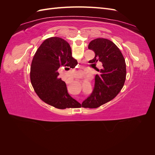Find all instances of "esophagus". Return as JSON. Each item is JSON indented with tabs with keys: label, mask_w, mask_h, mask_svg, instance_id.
<instances>
[{
	"label": "esophagus",
	"mask_w": 155,
	"mask_h": 155,
	"mask_svg": "<svg viewBox=\"0 0 155 155\" xmlns=\"http://www.w3.org/2000/svg\"><path fill=\"white\" fill-rule=\"evenodd\" d=\"M70 83V81H67V84H68V83Z\"/></svg>",
	"instance_id": "esophagus-1"
}]
</instances>
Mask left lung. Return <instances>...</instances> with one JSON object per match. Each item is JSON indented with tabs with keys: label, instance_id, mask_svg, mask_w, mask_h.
<instances>
[{
	"label": "left lung",
	"instance_id": "left-lung-1",
	"mask_svg": "<svg viewBox=\"0 0 155 155\" xmlns=\"http://www.w3.org/2000/svg\"><path fill=\"white\" fill-rule=\"evenodd\" d=\"M88 48L95 53L89 61L93 67L102 63L99 74L95 77L94 88L91 95L82 103L84 108H97L110 101L118 94L126 78V64L121 51L113 42L104 38L94 39Z\"/></svg>",
	"mask_w": 155,
	"mask_h": 155
}]
</instances>
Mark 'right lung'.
Wrapping results in <instances>:
<instances>
[{
	"instance_id": "add662e5",
	"label": "right lung",
	"mask_w": 155,
	"mask_h": 155,
	"mask_svg": "<svg viewBox=\"0 0 155 155\" xmlns=\"http://www.w3.org/2000/svg\"><path fill=\"white\" fill-rule=\"evenodd\" d=\"M77 64L66 41L58 37L44 41L35 52L30 68L31 85L40 99L59 109L80 107L69 95L65 82L58 77L60 67L68 70Z\"/></svg>"
}]
</instances>
